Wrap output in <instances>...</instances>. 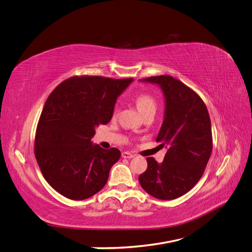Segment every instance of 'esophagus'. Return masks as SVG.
<instances>
[{
  "label": "esophagus",
  "instance_id": "34e87169",
  "mask_svg": "<svg viewBox=\"0 0 252 252\" xmlns=\"http://www.w3.org/2000/svg\"><path fill=\"white\" fill-rule=\"evenodd\" d=\"M122 158H133V155L131 154V152L124 151V152H122Z\"/></svg>",
  "mask_w": 252,
  "mask_h": 252
}]
</instances>
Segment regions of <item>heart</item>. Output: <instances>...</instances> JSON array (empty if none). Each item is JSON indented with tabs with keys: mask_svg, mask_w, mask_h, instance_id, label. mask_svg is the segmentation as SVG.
<instances>
[{
	"mask_svg": "<svg viewBox=\"0 0 252 252\" xmlns=\"http://www.w3.org/2000/svg\"><path fill=\"white\" fill-rule=\"evenodd\" d=\"M135 104L138 106L140 111L144 114L149 110H156V100L155 97L149 94H140L135 96ZM119 112V108L114 107L113 117H117Z\"/></svg>",
	"mask_w": 252,
	"mask_h": 252,
	"instance_id": "obj_1",
	"label": "heart"
}]
</instances>
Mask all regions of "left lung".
<instances>
[{
    "instance_id": "obj_1",
    "label": "left lung",
    "mask_w": 252,
    "mask_h": 252,
    "mask_svg": "<svg viewBox=\"0 0 252 252\" xmlns=\"http://www.w3.org/2000/svg\"><path fill=\"white\" fill-rule=\"evenodd\" d=\"M142 81L161 86L165 118L157 142L167 147L158 164L147 158V169L139 177L142 188L158 200H173L188 192L200 181L212 151L209 113L195 91L170 75Z\"/></svg>"
}]
</instances>
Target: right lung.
<instances>
[{"mask_svg": "<svg viewBox=\"0 0 252 252\" xmlns=\"http://www.w3.org/2000/svg\"><path fill=\"white\" fill-rule=\"evenodd\" d=\"M132 79L82 75L63 81L45 102L34 156L48 184L67 199H88L105 186L118 148L93 145L95 127L109 123L117 97Z\"/></svg>", "mask_w": 252, "mask_h": 252, "instance_id": "obj_1", "label": "right lung"}]
</instances>
